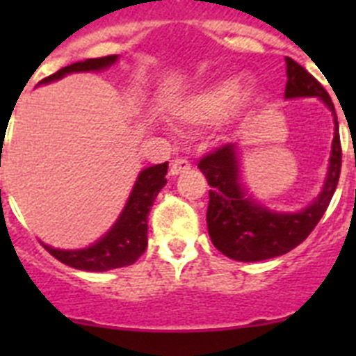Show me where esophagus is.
Returning a JSON list of instances; mask_svg holds the SVG:
<instances>
[{
	"instance_id": "esophagus-1",
	"label": "esophagus",
	"mask_w": 356,
	"mask_h": 356,
	"mask_svg": "<svg viewBox=\"0 0 356 356\" xmlns=\"http://www.w3.org/2000/svg\"><path fill=\"white\" fill-rule=\"evenodd\" d=\"M188 169H191V162H188V160L176 159V160H172L171 169H169V175L178 176V175H181V172H187Z\"/></svg>"
}]
</instances>
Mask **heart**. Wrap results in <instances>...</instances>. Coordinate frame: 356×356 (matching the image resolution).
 I'll use <instances>...</instances> for the list:
<instances>
[{
	"label": "heart",
	"mask_w": 356,
	"mask_h": 356,
	"mask_svg": "<svg viewBox=\"0 0 356 356\" xmlns=\"http://www.w3.org/2000/svg\"><path fill=\"white\" fill-rule=\"evenodd\" d=\"M254 103L253 89H242L238 76H222L201 85L176 106V118L188 127L225 121L229 128L246 124Z\"/></svg>",
	"instance_id": "b5f03b06"
}]
</instances>
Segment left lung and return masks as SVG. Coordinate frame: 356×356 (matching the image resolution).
<instances>
[{"label":"left lung","mask_w":356,"mask_h":356,"mask_svg":"<svg viewBox=\"0 0 356 356\" xmlns=\"http://www.w3.org/2000/svg\"><path fill=\"white\" fill-rule=\"evenodd\" d=\"M287 85L285 99L317 97L333 115V140L328 171L319 196L296 212L271 210L248 194L241 178V149L237 144H225L197 163L210 191L207 226L212 244L228 259L238 262H260L289 253L310 235L328 209L341 175L342 151L339 121L332 97L325 87L298 62L285 56Z\"/></svg>","instance_id":"8db88e82"}]
</instances>
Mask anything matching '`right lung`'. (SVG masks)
<instances>
[{
  "mask_svg": "<svg viewBox=\"0 0 356 356\" xmlns=\"http://www.w3.org/2000/svg\"><path fill=\"white\" fill-rule=\"evenodd\" d=\"M118 58V55H108L102 56V58H87V60L74 62V64L56 71L51 76L44 78L42 81H39V85L62 80L71 72L105 71V69L112 67ZM165 175H168V162L143 169L137 176V181L131 188L130 197H128L121 216L118 217V221L102 238H97L90 246L81 248V250H58V248L48 246V244H42V246L56 260H60L69 267L80 269V271L103 273L118 269V267L131 266L147 248V213L163 185L168 184Z\"/></svg>",
  "mask_w": 356,
  "mask_h": 356,
  "instance_id": "add662e5",
  "label": "right lung"
}]
</instances>
